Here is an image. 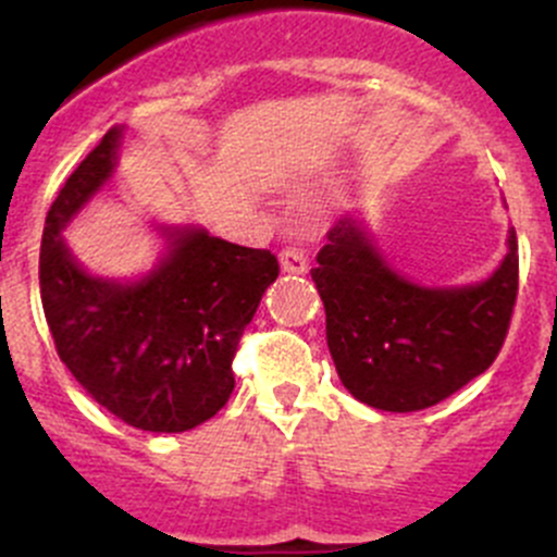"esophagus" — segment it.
<instances>
[{
    "label": "esophagus",
    "instance_id": "obj_1",
    "mask_svg": "<svg viewBox=\"0 0 557 557\" xmlns=\"http://www.w3.org/2000/svg\"><path fill=\"white\" fill-rule=\"evenodd\" d=\"M280 267L288 274H305L307 269H310V258H307L305 247H283V250H280Z\"/></svg>",
    "mask_w": 557,
    "mask_h": 557
}]
</instances>
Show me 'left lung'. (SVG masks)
Listing matches in <instances>:
<instances>
[{"label":"left lung","instance_id":"left-lung-1","mask_svg":"<svg viewBox=\"0 0 557 557\" xmlns=\"http://www.w3.org/2000/svg\"><path fill=\"white\" fill-rule=\"evenodd\" d=\"M496 272L463 288H423L387 267L345 215L312 269L342 385L374 409L418 412L480 377L502 350L518 301V237Z\"/></svg>","mask_w":557,"mask_h":557}]
</instances>
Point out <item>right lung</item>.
<instances>
[{
	"label": "right lung",
	"instance_id": "right-lung-1",
	"mask_svg": "<svg viewBox=\"0 0 557 557\" xmlns=\"http://www.w3.org/2000/svg\"><path fill=\"white\" fill-rule=\"evenodd\" d=\"M121 137L112 126L50 205L39 294L55 352L88 396L134 429L180 434L232 396L239 339L280 263L205 228L164 226L170 245L150 274L134 283L88 274L61 228L112 177Z\"/></svg>",
	"mask_w": 557,
	"mask_h": 557
}]
</instances>
